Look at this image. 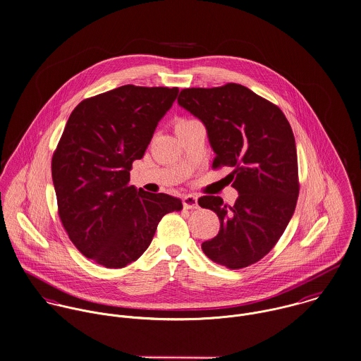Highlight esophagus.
I'll list each match as a JSON object with an SVG mask.
<instances>
[{
  "label": "esophagus",
  "instance_id": "34e87169",
  "mask_svg": "<svg viewBox=\"0 0 361 361\" xmlns=\"http://www.w3.org/2000/svg\"><path fill=\"white\" fill-rule=\"evenodd\" d=\"M183 205L185 209H197L198 208V198L194 195H185L183 198Z\"/></svg>",
  "mask_w": 361,
  "mask_h": 361
}]
</instances>
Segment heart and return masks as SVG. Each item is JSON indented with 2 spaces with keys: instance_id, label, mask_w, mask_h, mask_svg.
Listing matches in <instances>:
<instances>
[{
  "instance_id": "heart-1",
  "label": "heart",
  "mask_w": 361,
  "mask_h": 361,
  "mask_svg": "<svg viewBox=\"0 0 361 361\" xmlns=\"http://www.w3.org/2000/svg\"><path fill=\"white\" fill-rule=\"evenodd\" d=\"M188 121H191V120H188V118H178V120L176 121V124H174V128L178 127V126H181V124H185V123H188Z\"/></svg>"
}]
</instances>
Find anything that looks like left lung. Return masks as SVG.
Returning a JSON list of instances; mask_svg holds the SVG:
<instances>
[{"label": "left lung", "instance_id": "obj_1", "mask_svg": "<svg viewBox=\"0 0 361 361\" xmlns=\"http://www.w3.org/2000/svg\"><path fill=\"white\" fill-rule=\"evenodd\" d=\"M177 100L205 124L216 153L212 169H233L226 178L238 191L231 207L214 195L198 200L220 220L216 237L204 241L202 251L228 269L250 267L276 245L295 209L297 150L288 118L238 83L183 89Z\"/></svg>", "mask_w": 361, "mask_h": 361}]
</instances>
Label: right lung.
<instances>
[{
  "label": "right lung",
  "mask_w": 361,
  "mask_h": 361,
  "mask_svg": "<svg viewBox=\"0 0 361 361\" xmlns=\"http://www.w3.org/2000/svg\"><path fill=\"white\" fill-rule=\"evenodd\" d=\"M177 87L124 85L73 109L51 159L59 215L73 245L110 269L137 261L160 219L183 204L130 184Z\"/></svg>",
  "instance_id": "right-lung-1"
}]
</instances>
